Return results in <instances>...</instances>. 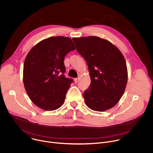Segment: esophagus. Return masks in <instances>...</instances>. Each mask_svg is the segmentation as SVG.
Returning a JSON list of instances; mask_svg holds the SVG:
<instances>
[{"instance_id":"esophagus-1","label":"esophagus","mask_w":153,"mask_h":153,"mask_svg":"<svg viewBox=\"0 0 153 153\" xmlns=\"http://www.w3.org/2000/svg\"><path fill=\"white\" fill-rule=\"evenodd\" d=\"M74 80V82H75L76 83H77L78 81H79V79H78V78H75Z\"/></svg>"}]
</instances>
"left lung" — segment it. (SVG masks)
<instances>
[{
    "mask_svg": "<svg viewBox=\"0 0 153 153\" xmlns=\"http://www.w3.org/2000/svg\"><path fill=\"white\" fill-rule=\"evenodd\" d=\"M77 52L88 65L91 83L83 93L86 105L103 111L119 101L128 80L125 58L109 41L96 36L73 39Z\"/></svg>",
    "mask_w": 153,
    "mask_h": 153,
    "instance_id": "obj_1",
    "label": "left lung"
}]
</instances>
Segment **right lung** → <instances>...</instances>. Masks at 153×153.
<instances>
[{"mask_svg":"<svg viewBox=\"0 0 153 153\" xmlns=\"http://www.w3.org/2000/svg\"><path fill=\"white\" fill-rule=\"evenodd\" d=\"M75 49L70 38L56 36L42 40L27 54L24 65V86L31 101L43 110H55L63 105L74 82L64 75L63 60Z\"/></svg>","mask_w":153,"mask_h":153,"instance_id":"right-lung-1","label":"right lung"}]
</instances>
